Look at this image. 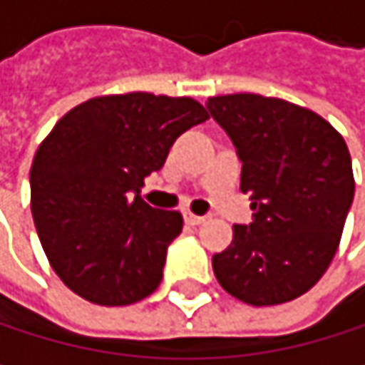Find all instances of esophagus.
I'll return each mask as SVG.
<instances>
[{
    "label": "esophagus",
    "instance_id": "esophagus-1",
    "mask_svg": "<svg viewBox=\"0 0 365 365\" xmlns=\"http://www.w3.org/2000/svg\"><path fill=\"white\" fill-rule=\"evenodd\" d=\"M183 217H185V222H187L190 226H198V224L207 222V215H194V213H185Z\"/></svg>",
    "mask_w": 365,
    "mask_h": 365
}]
</instances>
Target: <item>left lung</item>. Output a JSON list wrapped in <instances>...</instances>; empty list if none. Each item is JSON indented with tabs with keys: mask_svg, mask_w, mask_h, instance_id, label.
<instances>
[{
	"mask_svg": "<svg viewBox=\"0 0 365 365\" xmlns=\"http://www.w3.org/2000/svg\"><path fill=\"white\" fill-rule=\"evenodd\" d=\"M207 108L237 148L241 190L255 209L250 226H232L213 272L241 302H289L324 277L338 250L355 194L349 148L326 118L277 97L222 95Z\"/></svg>",
	"mask_w": 365,
	"mask_h": 365,
	"instance_id": "obj_1",
	"label": "left lung"
}]
</instances>
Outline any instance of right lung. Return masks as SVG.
Returning <instances> with one entry per match:
<instances>
[{"instance_id": "right-lung-1", "label": "right lung", "mask_w": 365, "mask_h": 365, "mask_svg": "<svg viewBox=\"0 0 365 365\" xmlns=\"http://www.w3.org/2000/svg\"><path fill=\"white\" fill-rule=\"evenodd\" d=\"M209 118L192 97L124 93L69 110L31 165V213L54 272L78 296L124 307L163 281L180 211L150 207L139 187L175 139Z\"/></svg>"}]
</instances>
